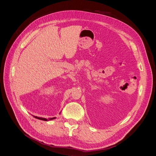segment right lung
<instances>
[{"label": "right lung", "instance_id": "right-lung-1", "mask_svg": "<svg viewBox=\"0 0 156 156\" xmlns=\"http://www.w3.org/2000/svg\"><path fill=\"white\" fill-rule=\"evenodd\" d=\"M36 119H39V120H44V121H48V120H53L55 119H56L55 117L54 118H50V119H49L48 120L46 119H44V118H40V117H37V116H34Z\"/></svg>", "mask_w": 156, "mask_h": 156}]
</instances>
